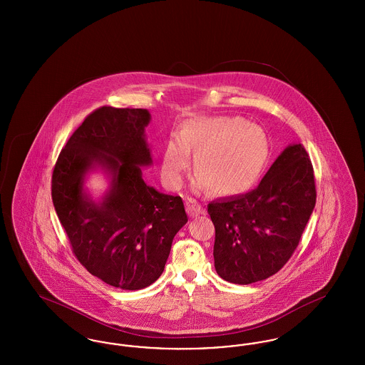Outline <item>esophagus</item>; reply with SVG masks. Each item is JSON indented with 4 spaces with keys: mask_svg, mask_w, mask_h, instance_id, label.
I'll list each match as a JSON object with an SVG mask.
<instances>
[{
    "mask_svg": "<svg viewBox=\"0 0 365 365\" xmlns=\"http://www.w3.org/2000/svg\"><path fill=\"white\" fill-rule=\"evenodd\" d=\"M186 209H187V213L190 217H197L198 215L204 213V208L194 198L186 200Z\"/></svg>",
    "mask_w": 365,
    "mask_h": 365,
    "instance_id": "obj_1",
    "label": "esophagus"
}]
</instances>
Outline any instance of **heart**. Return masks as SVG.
<instances>
[{
	"label": "heart",
	"instance_id": "1",
	"mask_svg": "<svg viewBox=\"0 0 365 365\" xmlns=\"http://www.w3.org/2000/svg\"><path fill=\"white\" fill-rule=\"evenodd\" d=\"M194 156V190L238 195L252 189L269 161V142L259 125L242 118L210 116L185 123L161 157V176L179 189Z\"/></svg>",
	"mask_w": 365,
	"mask_h": 365
}]
</instances>
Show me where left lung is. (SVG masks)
<instances>
[{
  "instance_id": "8db88e82",
  "label": "left lung",
  "mask_w": 365,
  "mask_h": 365,
  "mask_svg": "<svg viewBox=\"0 0 365 365\" xmlns=\"http://www.w3.org/2000/svg\"><path fill=\"white\" fill-rule=\"evenodd\" d=\"M314 204L312 163L301 143L280 153L255 190L212 201L219 277L249 284L277 274L294 253Z\"/></svg>"
}]
</instances>
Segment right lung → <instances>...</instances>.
I'll return each instance as SVG.
<instances>
[{
  "label": "right lung",
  "mask_w": 365,
  "mask_h": 365,
  "mask_svg": "<svg viewBox=\"0 0 365 365\" xmlns=\"http://www.w3.org/2000/svg\"><path fill=\"white\" fill-rule=\"evenodd\" d=\"M146 109L101 106L91 112L61 149L52 175L56 213L72 252L106 284L139 290L160 278L176 232L187 223L179 195L148 186L140 167L152 164ZM98 166L113 176L98 203L83 190Z\"/></svg>",
  "instance_id": "obj_1"
}]
</instances>
